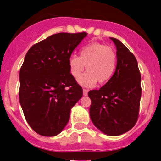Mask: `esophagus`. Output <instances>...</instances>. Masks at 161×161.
Wrapping results in <instances>:
<instances>
[{
  "label": "esophagus",
  "instance_id": "34e87169",
  "mask_svg": "<svg viewBox=\"0 0 161 161\" xmlns=\"http://www.w3.org/2000/svg\"><path fill=\"white\" fill-rule=\"evenodd\" d=\"M83 96H87V94H88V90L87 89H83Z\"/></svg>",
  "mask_w": 161,
  "mask_h": 161
}]
</instances>
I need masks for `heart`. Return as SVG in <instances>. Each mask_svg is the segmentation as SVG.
<instances>
[{"label":"heart","instance_id":"b5f03b06","mask_svg":"<svg viewBox=\"0 0 161 161\" xmlns=\"http://www.w3.org/2000/svg\"><path fill=\"white\" fill-rule=\"evenodd\" d=\"M85 65L87 72L79 76L78 82L86 87L93 86L96 82L105 85L111 80L116 69V54L105 44L92 42L81 49L79 56L73 55L69 58V71L72 77H79Z\"/></svg>","mask_w":161,"mask_h":161}]
</instances>
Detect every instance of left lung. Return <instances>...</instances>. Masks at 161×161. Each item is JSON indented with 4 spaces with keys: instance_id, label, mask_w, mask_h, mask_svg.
I'll return each mask as SVG.
<instances>
[{
    "instance_id": "left-lung-1",
    "label": "left lung",
    "mask_w": 161,
    "mask_h": 161,
    "mask_svg": "<svg viewBox=\"0 0 161 161\" xmlns=\"http://www.w3.org/2000/svg\"><path fill=\"white\" fill-rule=\"evenodd\" d=\"M116 47L117 65L113 78L99 90H91L89 115L97 129L108 136L131 130L138 119L141 98V75L134 55L119 40L110 38Z\"/></svg>"
}]
</instances>
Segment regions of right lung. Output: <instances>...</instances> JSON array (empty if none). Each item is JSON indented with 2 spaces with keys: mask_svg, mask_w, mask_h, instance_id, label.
<instances>
[{
  "mask_svg": "<svg viewBox=\"0 0 161 161\" xmlns=\"http://www.w3.org/2000/svg\"><path fill=\"white\" fill-rule=\"evenodd\" d=\"M87 33H58L28 50L20 69L19 101L34 131L55 136L66 126L82 89L69 71L72 52Z\"/></svg>",
  "mask_w": 161,
  "mask_h": 161,
  "instance_id": "obj_1",
  "label": "right lung"
}]
</instances>
